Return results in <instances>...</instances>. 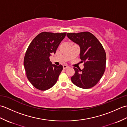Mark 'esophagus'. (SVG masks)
Segmentation results:
<instances>
[{"label": "esophagus", "instance_id": "34e87169", "mask_svg": "<svg viewBox=\"0 0 127 127\" xmlns=\"http://www.w3.org/2000/svg\"><path fill=\"white\" fill-rule=\"evenodd\" d=\"M63 69H66L67 68H68V66L67 65H63Z\"/></svg>", "mask_w": 127, "mask_h": 127}]
</instances>
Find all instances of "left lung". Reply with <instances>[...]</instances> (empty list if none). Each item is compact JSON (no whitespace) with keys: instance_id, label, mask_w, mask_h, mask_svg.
I'll list each match as a JSON object with an SVG mask.
<instances>
[{"instance_id":"left-lung-1","label":"left lung","mask_w":127,"mask_h":127,"mask_svg":"<svg viewBox=\"0 0 127 127\" xmlns=\"http://www.w3.org/2000/svg\"><path fill=\"white\" fill-rule=\"evenodd\" d=\"M68 38L79 45L80 59L84 62L82 70L74 68L71 81L77 87L88 89L94 87L103 75L106 67V53L101 43L88 32L68 33Z\"/></svg>"}]
</instances>
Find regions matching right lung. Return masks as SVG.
I'll return each instance as SVG.
<instances>
[{
    "instance_id": "1",
    "label": "right lung",
    "mask_w": 127,
    "mask_h": 127,
    "mask_svg": "<svg viewBox=\"0 0 127 127\" xmlns=\"http://www.w3.org/2000/svg\"><path fill=\"white\" fill-rule=\"evenodd\" d=\"M66 34L42 32L29 45L24 58V66L29 82L37 90H48L57 81L63 66L52 64L50 56L56 53Z\"/></svg>"
}]
</instances>
